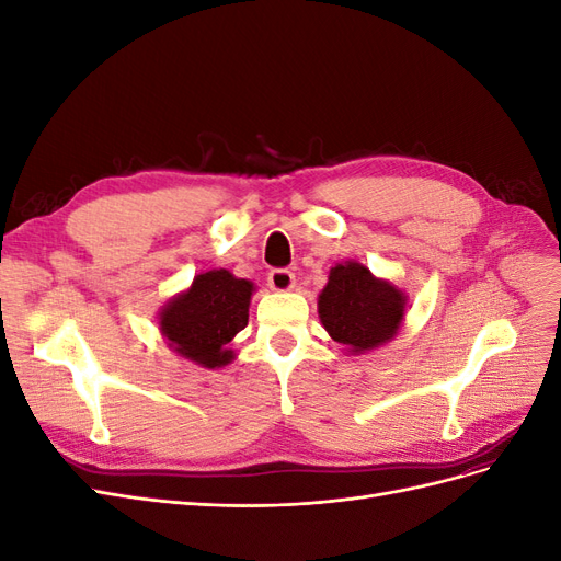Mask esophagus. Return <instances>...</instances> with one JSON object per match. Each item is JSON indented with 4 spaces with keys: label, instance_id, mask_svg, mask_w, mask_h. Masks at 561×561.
Masks as SVG:
<instances>
[{
    "label": "esophagus",
    "instance_id": "1",
    "mask_svg": "<svg viewBox=\"0 0 561 561\" xmlns=\"http://www.w3.org/2000/svg\"><path fill=\"white\" fill-rule=\"evenodd\" d=\"M266 280H268L271 290H276V293L293 290V287H295V274L290 268H271Z\"/></svg>",
    "mask_w": 561,
    "mask_h": 561
}]
</instances>
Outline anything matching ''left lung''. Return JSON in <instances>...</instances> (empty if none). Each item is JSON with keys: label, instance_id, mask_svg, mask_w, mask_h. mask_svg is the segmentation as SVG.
<instances>
[{"label": "left lung", "instance_id": "1", "mask_svg": "<svg viewBox=\"0 0 561 561\" xmlns=\"http://www.w3.org/2000/svg\"><path fill=\"white\" fill-rule=\"evenodd\" d=\"M322 325L334 342L353 353L388 342L404 316V295L386 280L369 274L358 262L336 264L325 290L318 297Z\"/></svg>", "mask_w": 561, "mask_h": 561}]
</instances>
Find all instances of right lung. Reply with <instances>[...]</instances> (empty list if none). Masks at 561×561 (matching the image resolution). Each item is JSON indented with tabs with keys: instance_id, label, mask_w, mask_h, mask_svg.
Here are the masks:
<instances>
[{
	"instance_id": "1",
	"label": "right lung",
	"mask_w": 561,
	"mask_h": 561,
	"mask_svg": "<svg viewBox=\"0 0 561 561\" xmlns=\"http://www.w3.org/2000/svg\"><path fill=\"white\" fill-rule=\"evenodd\" d=\"M252 283L225 268L206 271L161 313V332L171 346L203 367H222L233 353L231 339L248 325Z\"/></svg>"
}]
</instances>
